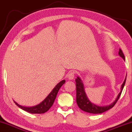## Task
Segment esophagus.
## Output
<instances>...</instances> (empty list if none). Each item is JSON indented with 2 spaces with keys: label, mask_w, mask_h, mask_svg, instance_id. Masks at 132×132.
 <instances>
[{
  "label": "esophagus",
  "mask_w": 132,
  "mask_h": 132,
  "mask_svg": "<svg viewBox=\"0 0 132 132\" xmlns=\"http://www.w3.org/2000/svg\"><path fill=\"white\" fill-rule=\"evenodd\" d=\"M68 77L69 80H73L75 77V72L72 71H69V72L68 73Z\"/></svg>",
  "instance_id": "34e87169"
}]
</instances>
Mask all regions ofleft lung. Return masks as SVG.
I'll list each match as a JSON object with an SVG mask.
<instances>
[{
	"label": "left lung",
	"instance_id": "obj_1",
	"mask_svg": "<svg viewBox=\"0 0 132 132\" xmlns=\"http://www.w3.org/2000/svg\"><path fill=\"white\" fill-rule=\"evenodd\" d=\"M119 56L122 57L124 60H125V57H124L123 53H122V51L121 49L119 50L118 52ZM127 77V75H126ZM126 81V78L124 80L123 83L121 85V91L119 94L118 95V96L116 98V100L114 101L113 103L109 105V106H99L97 105L94 104V103H92L89 101L88 98L87 97L86 94L85 92H84V86L83 84L81 81V80L77 77L75 79V82H76V101L77 104L79 107V108L81 110H83L84 112H88V113H94V114H98V113H101L103 112L107 111V110L110 109L113 107L115 106V104L117 103L118 100L119 98V96H121V92H122V89L124 88V85H125Z\"/></svg>",
	"mask_w": 132,
	"mask_h": 132
}]
</instances>
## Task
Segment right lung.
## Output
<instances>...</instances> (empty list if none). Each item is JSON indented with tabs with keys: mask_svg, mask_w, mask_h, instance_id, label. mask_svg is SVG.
<instances>
[{
	"mask_svg": "<svg viewBox=\"0 0 132 132\" xmlns=\"http://www.w3.org/2000/svg\"><path fill=\"white\" fill-rule=\"evenodd\" d=\"M65 82V80H62L60 82H59L57 85L55 86V87H54L50 94L47 96V97L41 103H40L39 104L37 105V106H33V107H24L20 105L17 104V103H15L14 101L15 104L17 105L19 108L22 109L23 110L29 112L31 113H38V114H41L44 113L45 112H46L48 110L51 108V107L53 104L55 99L57 96V93L59 92V89L60 87L62 86V85Z\"/></svg>",
	"mask_w": 132,
	"mask_h": 132,
	"instance_id": "right-lung-1",
	"label": "right lung"
}]
</instances>
